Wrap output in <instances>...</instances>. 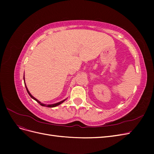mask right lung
Wrapping results in <instances>:
<instances>
[{
	"mask_svg": "<svg viewBox=\"0 0 154 154\" xmlns=\"http://www.w3.org/2000/svg\"><path fill=\"white\" fill-rule=\"evenodd\" d=\"M24 84H25V86H26V90H27V93H28L29 95L31 96V97L32 99L35 100L36 101H37V103H39L40 105H42V106H47V107H55V106H58V105H60V104H62V103H63V102H64L65 101H66V100H67V98H66V99H65V100H62V101H61L58 102V103H54V104H49V105H46V104H44V103H41V102H40L39 100H38L37 99H36L35 97L32 96L31 94V93L29 92V91H28V89H27V86H26V83H25V78H24Z\"/></svg>",
	"mask_w": 154,
	"mask_h": 154,
	"instance_id": "obj_1",
	"label": "right lung"
}]
</instances>
